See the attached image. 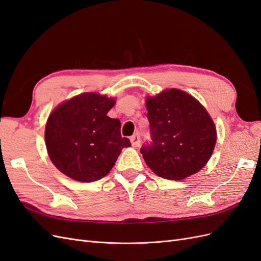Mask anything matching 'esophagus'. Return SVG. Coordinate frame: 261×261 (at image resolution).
<instances>
[{"label":"esophagus","mask_w":261,"mask_h":261,"mask_svg":"<svg viewBox=\"0 0 261 261\" xmlns=\"http://www.w3.org/2000/svg\"><path fill=\"white\" fill-rule=\"evenodd\" d=\"M130 143L133 147H138L140 144V135L139 133L134 134V135L130 137Z\"/></svg>","instance_id":"1"}]
</instances>
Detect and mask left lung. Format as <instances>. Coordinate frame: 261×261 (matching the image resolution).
Masks as SVG:
<instances>
[{
  "label": "left lung",
  "instance_id": "1",
  "mask_svg": "<svg viewBox=\"0 0 261 261\" xmlns=\"http://www.w3.org/2000/svg\"><path fill=\"white\" fill-rule=\"evenodd\" d=\"M151 141L140 152L158 176L179 180L202 169L217 132L208 112L191 94L169 89L146 101Z\"/></svg>",
  "mask_w": 261,
  "mask_h": 261
}]
</instances>
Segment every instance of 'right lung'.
Returning a JSON list of instances; mask_svg holds the SVG:
<instances>
[{"instance_id":"obj_1","label":"right lung","mask_w":261,"mask_h":261,"mask_svg":"<svg viewBox=\"0 0 261 261\" xmlns=\"http://www.w3.org/2000/svg\"><path fill=\"white\" fill-rule=\"evenodd\" d=\"M114 100L83 93L59 106L45 125V146L52 163L68 177L98 180L114 167L122 149L129 147L121 135V122L107 114Z\"/></svg>"}]
</instances>
